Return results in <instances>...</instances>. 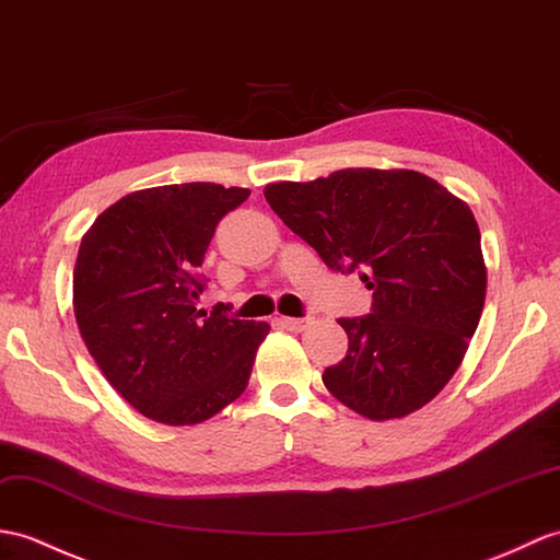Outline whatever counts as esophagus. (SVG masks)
I'll list each match as a JSON object with an SVG mask.
<instances>
[{
    "label": "esophagus",
    "instance_id": "esophagus-1",
    "mask_svg": "<svg viewBox=\"0 0 560 560\" xmlns=\"http://www.w3.org/2000/svg\"><path fill=\"white\" fill-rule=\"evenodd\" d=\"M310 319H303V317H279V324L283 329L289 331H303L307 327Z\"/></svg>",
    "mask_w": 560,
    "mask_h": 560
}]
</instances>
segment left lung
Here are the masks:
<instances>
[{
    "label": "left lung",
    "instance_id": "8db88e82",
    "mask_svg": "<svg viewBox=\"0 0 560 560\" xmlns=\"http://www.w3.org/2000/svg\"><path fill=\"white\" fill-rule=\"evenodd\" d=\"M265 198L295 236L372 291L365 317H341L348 353L324 370L334 398L370 420L427 406L458 370L482 317L487 267L475 214L410 168H341Z\"/></svg>",
    "mask_w": 560,
    "mask_h": 560
}]
</instances>
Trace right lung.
Wrapping results in <instances>:
<instances>
[{
  "mask_svg": "<svg viewBox=\"0 0 560 560\" xmlns=\"http://www.w3.org/2000/svg\"><path fill=\"white\" fill-rule=\"evenodd\" d=\"M248 195L219 184L136 190L78 248V329L107 382L154 422H205L248 386L269 324L195 307L217 224Z\"/></svg>",
  "mask_w": 560,
  "mask_h": 560,
  "instance_id": "1",
  "label": "right lung"
}]
</instances>
